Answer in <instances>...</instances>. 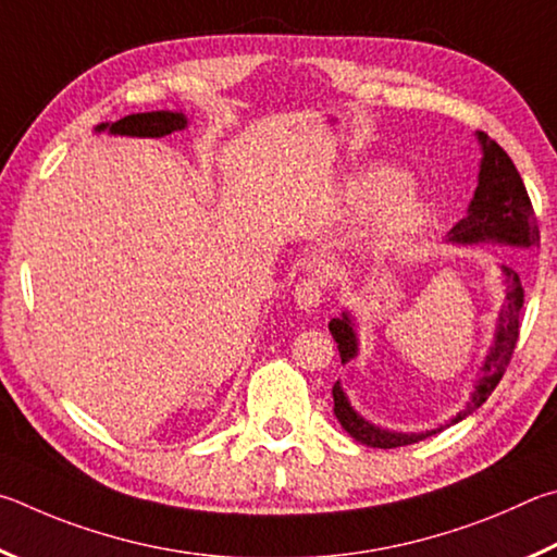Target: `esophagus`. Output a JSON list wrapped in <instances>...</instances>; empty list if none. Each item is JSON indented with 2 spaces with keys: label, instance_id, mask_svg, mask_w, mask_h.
Returning <instances> with one entry per match:
<instances>
[{
  "label": "esophagus",
  "instance_id": "1",
  "mask_svg": "<svg viewBox=\"0 0 557 557\" xmlns=\"http://www.w3.org/2000/svg\"><path fill=\"white\" fill-rule=\"evenodd\" d=\"M294 298H296V306L300 310H315L320 304H323V284H320V278L315 276H306L298 281V286L294 290Z\"/></svg>",
  "mask_w": 557,
  "mask_h": 557
}]
</instances>
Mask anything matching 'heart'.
Listing matches in <instances>:
<instances>
[{
  "mask_svg": "<svg viewBox=\"0 0 557 557\" xmlns=\"http://www.w3.org/2000/svg\"><path fill=\"white\" fill-rule=\"evenodd\" d=\"M408 175L392 165L372 163L349 175L339 188V208L355 218L379 214L374 247L394 251L423 232L431 218L428 202L408 193Z\"/></svg>",
  "mask_w": 557,
  "mask_h": 557,
  "instance_id": "b5f03b06",
  "label": "heart"
}]
</instances>
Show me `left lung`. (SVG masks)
I'll return each mask as SVG.
<instances>
[{
    "instance_id": "obj_1",
    "label": "left lung",
    "mask_w": 557,
    "mask_h": 557,
    "mask_svg": "<svg viewBox=\"0 0 557 557\" xmlns=\"http://www.w3.org/2000/svg\"><path fill=\"white\" fill-rule=\"evenodd\" d=\"M476 139L482 144V163H480V181H476L474 198L467 210V218L455 224L447 234V239L455 244H476V242H499L511 244V247H539L541 232L539 220H535L533 205L525 185L521 181L519 171H516L513 161L509 159L499 144L490 139L484 132L476 134ZM506 276V304L499 313V323H496L494 345L486 355L482 372L476 374V382L472 386V394L467 398V404L460 413H457L450 423H460L462 418L476 411L486 398L492 396L496 384L502 382L506 367L511 362L516 339H519V318L523 308V286L519 273L511 267H502ZM330 333H333L339 359L347 364L349 359H355L359 352L357 343V330L349 313H343L339 318L330 320ZM333 401H335V416L339 425L355 437L357 443L367 447H404L413 445L418 441H425L435 433L445 431L447 425L435 428V431L425 433H394L384 431L374 423H369L367 418L359 416L349 398L343 392L339 382L333 386Z\"/></svg>"
}]
</instances>
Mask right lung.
<instances>
[{"instance_id":"obj_1","label":"right lung","mask_w":557,"mask_h":557,"mask_svg":"<svg viewBox=\"0 0 557 557\" xmlns=\"http://www.w3.org/2000/svg\"><path fill=\"white\" fill-rule=\"evenodd\" d=\"M188 126V120L181 112H141V114H129L120 122L112 124H100L97 132H110L120 136H149V139H159L171 132H181Z\"/></svg>"}]
</instances>
